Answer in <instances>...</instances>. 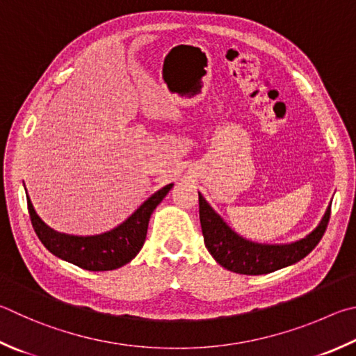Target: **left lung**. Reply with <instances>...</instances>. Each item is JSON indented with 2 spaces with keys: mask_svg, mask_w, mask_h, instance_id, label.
Segmentation results:
<instances>
[{
  "mask_svg": "<svg viewBox=\"0 0 356 356\" xmlns=\"http://www.w3.org/2000/svg\"><path fill=\"white\" fill-rule=\"evenodd\" d=\"M199 218L205 248L209 249L216 263L232 273L260 275L291 266L307 257L324 235L328 219H330V205L327 207L318 227L302 240L286 244H263L245 240L225 224L224 219L211 209L200 193Z\"/></svg>",
  "mask_w": 356,
  "mask_h": 356,
  "instance_id": "1",
  "label": "left lung"
}]
</instances>
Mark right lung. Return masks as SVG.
Returning a JSON list of instances; mask_svg holds the SVG:
<instances>
[{
  "label": "right lung",
  "mask_w": 356,
  "mask_h": 356,
  "mask_svg": "<svg viewBox=\"0 0 356 356\" xmlns=\"http://www.w3.org/2000/svg\"><path fill=\"white\" fill-rule=\"evenodd\" d=\"M171 188L172 184L163 186L146 199L124 222L106 234L92 236L68 235L53 230L37 215L28 195L26 199L32 227L51 254L87 270H112L124 266L137 257L145 244L152 211Z\"/></svg>",
  "instance_id": "right-lung-1"
}]
</instances>
